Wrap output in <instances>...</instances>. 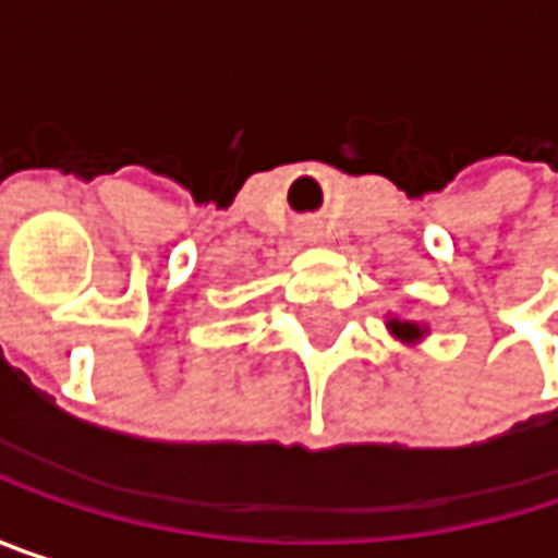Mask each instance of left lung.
Returning a JSON list of instances; mask_svg holds the SVG:
<instances>
[{
	"label": "left lung",
	"mask_w": 558,
	"mask_h": 558,
	"mask_svg": "<svg viewBox=\"0 0 558 558\" xmlns=\"http://www.w3.org/2000/svg\"><path fill=\"white\" fill-rule=\"evenodd\" d=\"M388 329L400 342H407V345H413V342H420L426 336V326L410 323V319H388Z\"/></svg>",
	"instance_id": "left-lung-1"
}]
</instances>
